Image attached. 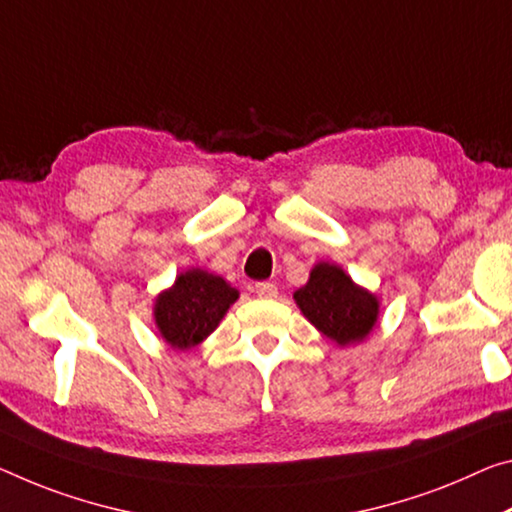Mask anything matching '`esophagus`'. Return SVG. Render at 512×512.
<instances>
[{"mask_svg": "<svg viewBox=\"0 0 512 512\" xmlns=\"http://www.w3.org/2000/svg\"><path fill=\"white\" fill-rule=\"evenodd\" d=\"M255 294L259 298H273L278 296V287L273 282H255Z\"/></svg>", "mask_w": 512, "mask_h": 512, "instance_id": "1", "label": "esophagus"}]
</instances>
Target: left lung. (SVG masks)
<instances>
[{"label":"left lung","instance_id":"left-lung-1","mask_svg":"<svg viewBox=\"0 0 512 512\" xmlns=\"http://www.w3.org/2000/svg\"><path fill=\"white\" fill-rule=\"evenodd\" d=\"M296 303L312 326L339 346L360 342L378 316V300L335 264H316L310 282L298 289Z\"/></svg>","mask_w":512,"mask_h":512}]
</instances>
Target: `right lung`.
Instances as JSON below:
<instances>
[{
    "instance_id": "obj_1",
    "label": "right lung",
    "mask_w": 512,
    "mask_h": 512,
    "mask_svg": "<svg viewBox=\"0 0 512 512\" xmlns=\"http://www.w3.org/2000/svg\"><path fill=\"white\" fill-rule=\"evenodd\" d=\"M239 291L223 278L193 269L175 280V287L164 291L154 305V321L161 337L173 348H191L216 330Z\"/></svg>"
}]
</instances>
